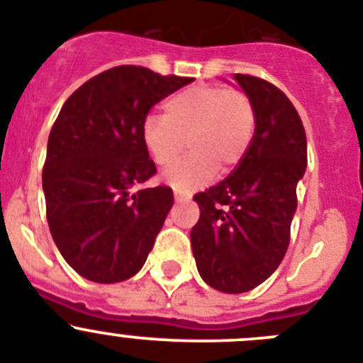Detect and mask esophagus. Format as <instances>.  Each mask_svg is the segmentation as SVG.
<instances>
[{
    "label": "esophagus",
    "instance_id": "obj_1",
    "mask_svg": "<svg viewBox=\"0 0 363 363\" xmlns=\"http://www.w3.org/2000/svg\"><path fill=\"white\" fill-rule=\"evenodd\" d=\"M174 195H175V201H177V202H184V201H189V199H191L188 194L181 191V189H175Z\"/></svg>",
    "mask_w": 363,
    "mask_h": 363
}]
</instances>
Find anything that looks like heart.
I'll return each instance as SVG.
<instances>
[{"mask_svg":"<svg viewBox=\"0 0 363 363\" xmlns=\"http://www.w3.org/2000/svg\"><path fill=\"white\" fill-rule=\"evenodd\" d=\"M257 130V110L244 90L199 83L174 94L164 103V117L143 119L141 139L152 161L174 164L184 148L191 152L164 174L177 189H195L228 174L246 157Z\"/></svg>","mask_w":363,"mask_h":363,"instance_id":"heart-1","label":"heart"}]
</instances>
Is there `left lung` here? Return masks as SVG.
I'll return each mask as SVG.
<instances>
[{
    "mask_svg": "<svg viewBox=\"0 0 363 363\" xmlns=\"http://www.w3.org/2000/svg\"><path fill=\"white\" fill-rule=\"evenodd\" d=\"M235 79L257 110L246 157L224 181L194 195L201 217L191 228L197 269L222 293H246L273 275L291 237L296 184L308 166L302 119L286 94L250 74Z\"/></svg>",
    "mask_w": 363,
    "mask_h": 363,
    "instance_id": "obj_1",
    "label": "left lung"
}]
</instances>
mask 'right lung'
<instances>
[{
    "mask_svg": "<svg viewBox=\"0 0 363 363\" xmlns=\"http://www.w3.org/2000/svg\"><path fill=\"white\" fill-rule=\"evenodd\" d=\"M191 81L121 65L65 101L48 135L45 202L55 246L84 279L123 282L146 262L174 191L141 188L157 174L141 125L153 104Z\"/></svg>",
    "mask_w": 363,
    "mask_h": 363,
    "instance_id": "right-lung-1",
    "label": "right lung"
}]
</instances>
